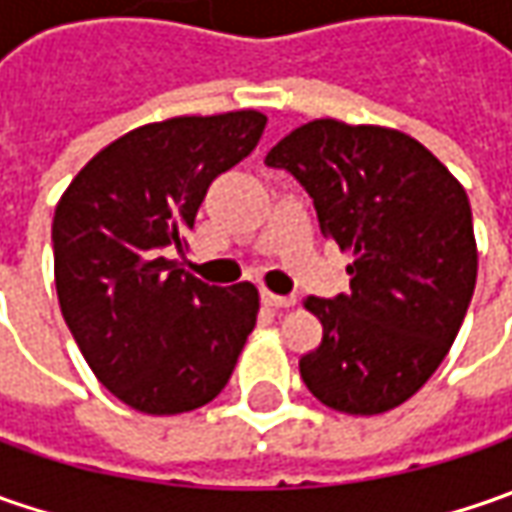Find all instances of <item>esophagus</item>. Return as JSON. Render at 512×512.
<instances>
[{
    "mask_svg": "<svg viewBox=\"0 0 512 512\" xmlns=\"http://www.w3.org/2000/svg\"><path fill=\"white\" fill-rule=\"evenodd\" d=\"M262 305L265 307H293L296 305V299H293V296H279V293L262 290Z\"/></svg>",
    "mask_w": 512,
    "mask_h": 512,
    "instance_id": "obj_1",
    "label": "esophagus"
}]
</instances>
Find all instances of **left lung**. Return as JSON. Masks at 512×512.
<instances>
[{
    "mask_svg": "<svg viewBox=\"0 0 512 512\" xmlns=\"http://www.w3.org/2000/svg\"><path fill=\"white\" fill-rule=\"evenodd\" d=\"M313 199L350 290L307 296L322 342L299 359L307 390L347 416L404 404L447 356L473 299L479 250L462 182L402 130L313 119L265 156Z\"/></svg>",
    "mask_w": 512,
    "mask_h": 512,
    "instance_id": "left-lung-1",
    "label": "left lung"
}]
</instances>
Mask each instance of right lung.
<instances>
[{
    "instance_id": "obj_1",
    "label": "right lung",
    "mask_w": 512,
    "mask_h": 512,
    "mask_svg": "<svg viewBox=\"0 0 512 512\" xmlns=\"http://www.w3.org/2000/svg\"><path fill=\"white\" fill-rule=\"evenodd\" d=\"M265 125L259 110H230L128 130L56 205L62 316L93 376L139 413L213 402L256 325V287L205 285L170 253L185 250L210 182L250 156Z\"/></svg>"
}]
</instances>
